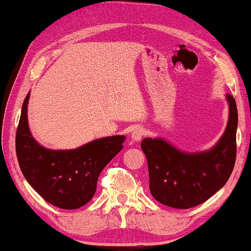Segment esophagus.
Masks as SVG:
<instances>
[{
  "instance_id": "obj_1",
  "label": "esophagus",
  "mask_w": 251,
  "mask_h": 251,
  "mask_svg": "<svg viewBox=\"0 0 251 251\" xmlns=\"http://www.w3.org/2000/svg\"><path fill=\"white\" fill-rule=\"evenodd\" d=\"M145 135V129L142 128V127H138V128H135L134 131L132 132V140L133 141H135V142H138V141H140L141 139H142V136Z\"/></svg>"
}]
</instances>
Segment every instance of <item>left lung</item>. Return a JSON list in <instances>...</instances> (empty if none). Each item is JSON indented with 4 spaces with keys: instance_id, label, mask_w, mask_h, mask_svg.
I'll return each mask as SVG.
<instances>
[{
    "instance_id": "left-lung-1",
    "label": "left lung",
    "mask_w": 251,
    "mask_h": 251,
    "mask_svg": "<svg viewBox=\"0 0 251 251\" xmlns=\"http://www.w3.org/2000/svg\"><path fill=\"white\" fill-rule=\"evenodd\" d=\"M229 117L224 134L205 151L188 153L162 138H146L141 148L147 157L149 190L161 204L191 208L211 198L229 178L236 158L237 107L226 95Z\"/></svg>"
}]
</instances>
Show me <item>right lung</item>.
Here are the masks:
<instances>
[{"instance_id": "right-lung-1", "label": "right lung", "mask_w": 251, "mask_h": 251, "mask_svg": "<svg viewBox=\"0 0 251 251\" xmlns=\"http://www.w3.org/2000/svg\"><path fill=\"white\" fill-rule=\"evenodd\" d=\"M25 97L16 133V154L25 179L50 204L75 210L93 198L97 179L107 163L123 149L125 135L96 139L75 149H49L38 144L27 123Z\"/></svg>"}]
</instances>
